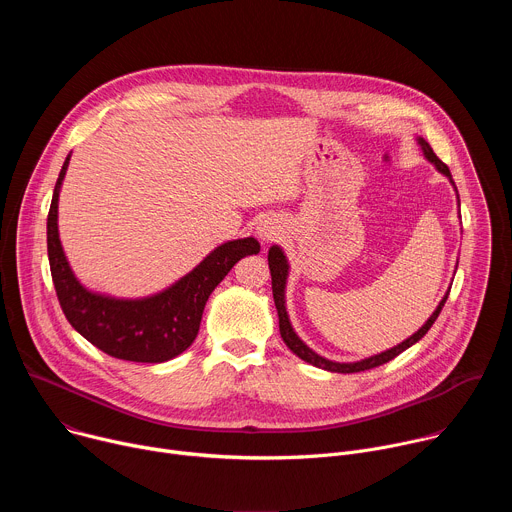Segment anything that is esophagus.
I'll return each instance as SVG.
<instances>
[{
  "label": "esophagus",
  "instance_id": "esophagus-1",
  "mask_svg": "<svg viewBox=\"0 0 512 512\" xmlns=\"http://www.w3.org/2000/svg\"><path fill=\"white\" fill-rule=\"evenodd\" d=\"M281 235V225L277 223V218H271V216H265L261 218V221L257 223V237L265 243L277 239Z\"/></svg>",
  "mask_w": 512,
  "mask_h": 512
}]
</instances>
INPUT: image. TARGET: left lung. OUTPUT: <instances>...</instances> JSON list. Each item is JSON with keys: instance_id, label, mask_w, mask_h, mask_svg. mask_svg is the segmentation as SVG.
I'll return each instance as SVG.
<instances>
[{"instance_id": "left-lung-1", "label": "left lung", "mask_w": 512, "mask_h": 512, "mask_svg": "<svg viewBox=\"0 0 512 512\" xmlns=\"http://www.w3.org/2000/svg\"><path fill=\"white\" fill-rule=\"evenodd\" d=\"M415 141H417V145H419V150H421L423 158H425L429 164H433L437 172L444 174V176L450 180V184H452L454 190H456V200H458V208H460V196H458V188H456V184H454V178H452V174H450V168L433 154L431 145H429L421 135H415ZM267 261H269V271H271L273 302H275L277 316H279V332H281V338H283L285 346H287L291 352H294L296 356H300L302 360H306V362L314 364V367L324 369V371H328V373H342V375H346V373H360V371H369V369L381 367V364L393 360L395 356H399L403 350H407L409 346H413L415 342H419V340L427 334V330L433 326V322L437 320V316H440V312H442V308H444V304H446V300H448V294H450V289H448L446 296L442 298V302L437 304V308L433 310V314L425 320V324H423L417 332H413L409 338H405L403 342H399L397 346H393V348H389V350H383V352H379V354L367 356V358L354 360V362H336V360H330V358L320 356L318 352H314V350L298 336V332L294 330V326H291V322H289L287 304H285V289H287V277H289V261H287V257H285V251H283L279 245L269 247ZM456 269H458V265H456Z\"/></svg>"}]
</instances>
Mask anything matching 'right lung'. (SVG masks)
Instances as JSON below:
<instances>
[{"label":"right lung","instance_id":"add662e5","mask_svg":"<svg viewBox=\"0 0 512 512\" xmlns=\"http://www.w3.org/2000/svg\"><path fill=\"white\" fill-rule=\"evenodd\" d=\"M70 164L66 156L48 212V261L60 308L83 338L109 356L131 362H166L182 354L196 338L204 306L214 287L247 255H257L255 237L214 247L192 271L158 294L115 298L89 289L72 271L58 233V198Z\"/></svg>","mask_w":512,"mask_h":512}]
</instances>
